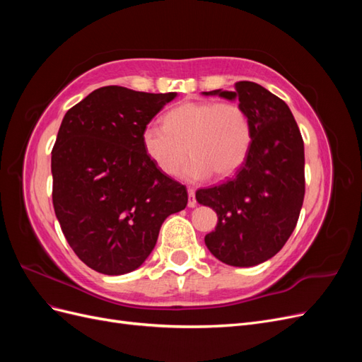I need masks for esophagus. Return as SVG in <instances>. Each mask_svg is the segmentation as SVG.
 Segmentation results:
<instances>
[{"label": "esophagus", "instance_id": "1", "mask_svg": "<svg viewBox=\"0 0 362 362\" xmlns=\"http://www.w3.org/2000/svg\"><path fill=\"white\" fill-rule=\"evenodd\" d=\"M187 193H189V206H190V208H193V206L196 205V199H194V190H193V189H189V190H187Z\"/></svg>", "mask_w": 362, "mask_h": 362}]
</instances>
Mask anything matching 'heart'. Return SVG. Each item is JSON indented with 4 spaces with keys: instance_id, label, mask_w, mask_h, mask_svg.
<instances>
[{
    "instance_id": "1",
    "label": "heart",
    "mask_w": 362,
    "mask_h": 362,
    "mask_svg": "<svg viewBox=\"0 0 362 362\" xmlns=\"http://www.w3.org/2000/svg\"><path fill=\"white\" fill-rule=\"evenodd\" d=\"M252 144L250 119L234 103H184L164 117V125L151 122L141 131L148 158L164 173L181 172L187 181L234 175L245 163Z\"/></svg>"
}]
</instances>
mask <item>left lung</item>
<instances>
[{
  "mask_svg": "<svg viewBox=\"0 0 362 362\" xmlns=\"http://www.w3.org/2000/svg\"><path fill=\"white\" fill-rule=\"evenodd\" d=\"M202 95L238 101L252 127L249 154L234 177L196 192V201L217 213L205 245L228 266H257L278 254L298 223L305 196L300 131L288 105L257 83Z\"/></svg>",
  "mask_w": 362,
  "mask_h": 362,
  "instance_id": "obj_1",
  "label": "left lung"
}]
</instances>
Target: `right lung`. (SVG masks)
<instances>
[{
  "label": "right lung",
  "instance_id": "obj_1",
  "mask_svg": "<svg viewBox=\"0 0 362 362\" xmlns=\"http://www.w3.org/2000/svg\"><path fill=\"white\" fill-rule=\"evenodd\" d=\"M175 96L105 86L62 120L51 152L54 211L76 257L104 275L139 269L166 217L187 205L184 185L141 145V131Z\"/></svg>",
  "mask_w": 362,
  "mask_h": 362
}]
</instances>
